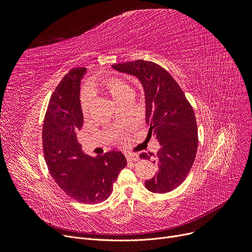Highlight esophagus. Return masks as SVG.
<instances>
[{"label": "esophagus", "mask_w": 252, "mask_h": 252, "mask_svg": "<svg viewBox=\"0 0 252 252\" xmlns=\"http://www.w3.org/2000/svg\"><path fill=\"white\" fill-rule=\"evenodd\" d=\"M126 157L127 161H138L140 159L139 156L135 153H127L126 154Z\"/></svg>", "instance_id": "esophagus-1"}]
</instances>
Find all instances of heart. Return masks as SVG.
I'll list each match as a JSON object with an SVG mask.
<instances>
[{
    "label": "heart",
    "mask_w": 252,
    "mask_h": 252,
    "mask_svg": "<svg viewBox=\"0 0 252 252\" xmlns=\"http://www.w3.org/2000/svg\"><path fill=\"white\" fill-rule=\"evenodd\" d=\"M93 90L101 91L108 94L116 103H119L126 96L131 94L130 87L124 81L117 76H109L100 79V81L94 83L93 85ZM92 103V97L89 92H85L81 98V106L84 115H87L90 109Z\"/></svg>",
    "instance_id": "heart-1"
}]
</instances>
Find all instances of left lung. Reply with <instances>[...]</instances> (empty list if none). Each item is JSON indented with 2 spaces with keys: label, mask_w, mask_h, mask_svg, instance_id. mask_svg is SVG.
I'll return each instance as SVG.
<instances>
[{
  "label": "left lung",
  "mask_w": 252,
  "mask_h": 252,
  "mask_svg": "<svg viewBox=\"0 0 252 252\" xmlns=\"http://www.w3.org/2000/svg\"><path fill=\"white\" fill-rule=\"evenodd\" d=\"M115 70L137 76L146 99L148 135L160 144L156 156L142 153V159L155 156L158 171L145 186L163 194L178 188L190 173L198 147L196 117L179 84L163 67L152 61L136 60L113 64Z\"/></svg>",
  "instance_id": "8db88e82"
}]
</instances>
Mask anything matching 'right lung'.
Wrapping results in <instances>:
<instances>
[{
    "label": "right lung",
    "mask_w": 252,
    "mask_h": 252,
    "mask_svg": "<svg viewBox=\"0 0 252 252\" xmlns=\"http://www.w3.org/2000/svg\"><path fill=\"white\" fill-rule=\"evenodd\" d=\"M86 71L85 67L71 69L52 94L44 119L43 149L50 174L61 190L77 202L96 204L111 195L126 159L119 151L89 156L77 141L84 124L79 86Z\"/></svg>",
    "instance_id": "1"
}]
</instances>
